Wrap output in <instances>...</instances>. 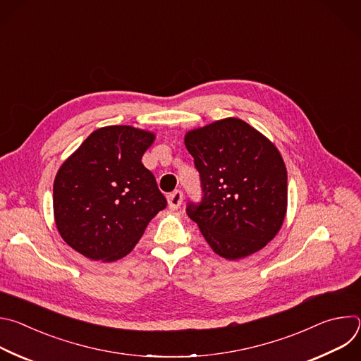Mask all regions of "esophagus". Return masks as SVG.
Wrapping results in <instances>:
<instances>
[{"instance_id": "1", "label": "esophagus", "mask_w": 361, "mask_h": 361, "mask_svg": "<svg viewBox=\"0 0 361 361\" xmlns=\"http://www.w3.org/2000/svg\"><path fill=\"white\" fill-rule=\"evenodd\" d=\"M183 191H180V190H176V191H173L171 194H169V197H167V200H169V207L171 209V210H177V209H180V205L183 204Z\"/></svg>"}]
</instances>
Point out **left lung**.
<instances>
[{
    "label": "left lung",
    "mask_w": 361,
    "mask_h": 361,
    "mask_svg": "<svg viewBox=\"0 0 361 361\" xmlns=\"http://www.w3.org/2000/svg\"><path fill=\"white\" fill-rule=\"evenodd\" d=\"M184 142L202 191L185 212L205 241L227 260L267 245L287 212V170L276 145L233 117L188 131Z\"/></svg>",
    "instance_id": "1"
}]
</instances>
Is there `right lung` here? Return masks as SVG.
Wrapping results in <instances>:
<instances>
[{"label": "right lung", "mask_w": 361, "mask_h": 361, "mask_svg": "<svg viewBox=\"0 0 361 361\" xmlns=\"http://www.w3.org/2000/svg\"><path fill=\"white\" fill-rule=\"evenodd\" d=\"M154 138L130 126L102 127L60 167L53 188L56 224L63 240L87 259H123L166 209V197L141 163Z\"/></svg>", "instance_id": "add662e5"}]
</instances>
